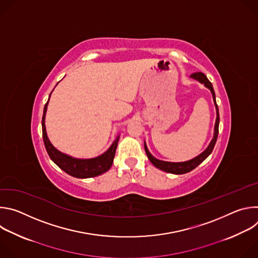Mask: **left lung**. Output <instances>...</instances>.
<instances>
[{"instance_id":"8db88e82","label":"left lung","mask_w":258,"mask_h":258,"mask_svg":"<svg viewBox=\"0 0 258 258\" xmlns=\"http://www.w3.org/2000/svg\"><path fill=\"white\" fill-rule=\"evenodd\" d=\"M191 78L198 81L199 83L203 84L206 88H208L212 94V98H213V102H214V105H215V109H216V119H215V125H214V134H213V138L210 142V144L208 145L207 148L201 153L199 154L198 156H196L195 158L191 159V160H188V161H183V162H168V161H162V160H159L157 158H155L148 150V148H147L146 146V143H144L145 145V151H146V154L147 156H148L149 160L151 161V163L163 170V171H166V172H169V173H174V174H182V173H187L191 170H193L194 168H196L201 162H203L209 155L210 153L212 152L213 148H214V145L216 143V140H217V136H218V125H219V113H218V107H217V104H216V100H215V93H214V90H213V87H212V84L208 81V79L206 78V76L204 75V73L202 72H196V73H193V75H191Z\"/></svg>"}]
</instances>
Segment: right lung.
<instances>
[{"label": "right lung", "mask_w": 258, "mask_h": 258, "mask_svg": "<svg viewBox=\"0 0 258 258\" xmlns=\"http://www.w3.org/2000/svg\"><path fill=\"white\" fill-rule=\"evenodd\" d=\"M49 100H50V97H49ZM49 100L44 107V114L42 118V130H43V139H44L46 150L50 158L54 161V163L57 164L62 170H64L69 175L78 177V178L94 177L108 171L113 163L119 136L116 138V140L112 143V145L110 146V148L105 153L95 158L79 159L60 152L51 144L46 132L45 118H46V112H47Z\"/></svg>", "instance_id": "1"}]
</instances>
